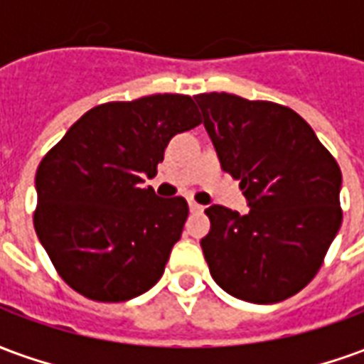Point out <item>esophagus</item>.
Segmentation results:
<instances>
[{
    "instance_id": "esophagus-1",
    "label": "esophagus",
    "mask_w": 364,
    "mask_h": 364,
    "mask_svg": "<svg viewBox=\"0 0 364 364\" xmlns=\"http://www.w3.org/2000/svg\"><path fill=\"white\" fill-rule=\"evenodd\" d=\"M189 208L191 213H200V210H203V205H198L195 200H189Z\"/></svg>"
}]
</instances>
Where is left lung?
Listing matches in <instances>:
<instances>
[{
    "label": "left lung",
    "instance_id": "8db88e82",
    "mask_svg": "<svg viewBox=\"0 0 364 364\" xmlns=\"http://www.w3.org/2000/svg\"><path fill=\"white\" fill-rule=\"evenodd\" d=\"M195 101L222 169L240 181L250 213L208 206L200 240L210 274L232 296L274 304L304 289L339 232L341 169L289 107L232 93Z\"/></svg>",
    "mask_w": 364,
    "mask_h": 364
}]
</instances>
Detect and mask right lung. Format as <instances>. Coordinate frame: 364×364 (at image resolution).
Masks as SVG:
<instances>
[{"label": "right lung", "mask_w": 364, "mask_h": 364, "mask_svg": "<svg viewBox=\"0 0 364 364\" xmlns=\"http://www.w3.org/2000/svg\"><path fill=\"white\" fill-rule=\"evenodd\" d=\"M200 124L193 97L158 93L93 107L36 169V236L70 289L124 302L161 279L189 216L183 197L144 189L167 144Z\"/></svg>", "instance_id": "add662e5"}]
</instances>
